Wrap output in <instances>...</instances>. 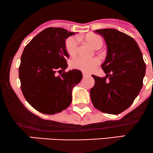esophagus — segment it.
Returning a JSON list of instances; mask_svg holds the SVG:
<instances>
[{
	"instance_id": "obj_1",
	"label": "esophagus",
	"mask_w": 153,
	"mask_h": 153,
	"mask_svg": "<svg viewBox=\"0 0 153 153\" xmlns=\"http://www.w3.org/2000/svg\"><path fill=\"white\" fill-rule=\"evenodd\" d=\"M82 74H83V76L84 77H86V76H90V74H87V73H86V72H82Z\"/></svg>"
}]
</instances>
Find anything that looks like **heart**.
<instances>
[{
	"label": "heart",
	"instance_id": "b5f03b06",
	"mask_svg": "<svg viewBox=\"0 0 153 153\" xmlns=\"http://www.w3.org/2000/svg\"><path fill=\"white\" fill-rule=\"evenodd\" d=\"M86 40L94 48H97L100 46L102 45V40L100 36L97 35H88L85 37ZM78 39L76 37H69L66 40V50L68 54L71 56H74L78 51ZM99 63V60L97 58H87L82 57H77L73 59L71 62V66L75 69L80 71L88 72L92 71L94 68Z\"/></svg>",
	"mask_w": 153,
	"mask_h": 153
}]
</instances>
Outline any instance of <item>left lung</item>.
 <instances>
[{
  "label": "left lung",
  "mask_w": 153,
  "mask_h": 153,
  "mask_svg": "<svg viewBox=\"0 0 153 153\" xmlns=\"http://www.w3.org/2000/svg\"><path fill=\"white\" fill-rule=\"evenodd\" d=\"M104 37L107 56L102 63L105 77L96 76L90 90L92 104L109 114H118L127 109L140 93L146 65L140 47L131 37L116 29L95 30ZM108 79H107V78Z\"/></svg>",
  "instance_id": "8db88e82"
}]
</instances>
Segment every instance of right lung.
Wrapping results in <instances>:
<instances>
[{
    "label": "right lung",
    "mask_w": 153,
    "mask_h": 153,
    "mask_svg": "<svg viewBox=\"0 0 153 153\" xmlns=\"http://www.w3.org/2000/svg\"><path fill=\"white\" fill-rule=\"evenodd\" d=\"M74 34L48 27L36 35L22 53L19 68L22 93L39 112L57 114L71 104L73 88L82 79L79 70L64 72L68 66L66 58H69L66 39Z\"/></svg>",
    "instance_id": "1"
}]
</instances>
